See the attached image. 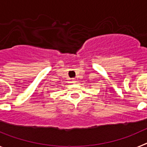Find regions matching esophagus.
I'll return each mask as SVG.
<instances>
[{
	"label": "esophagus",
	"instance_id": "obj_1",
	"mask_svg": "<svg viewBox=\"0 0 147 147\" xmlns=\"http://www.w3.org/2000/svg\"><path fill=\"white\" fill-rule=\"evenodd\" d=\"M73 82H76V80H75L74 78V79H73Z\"/></svg>",
	"mask_w": 147,
	"mask_h": 147
}]
</instances>
